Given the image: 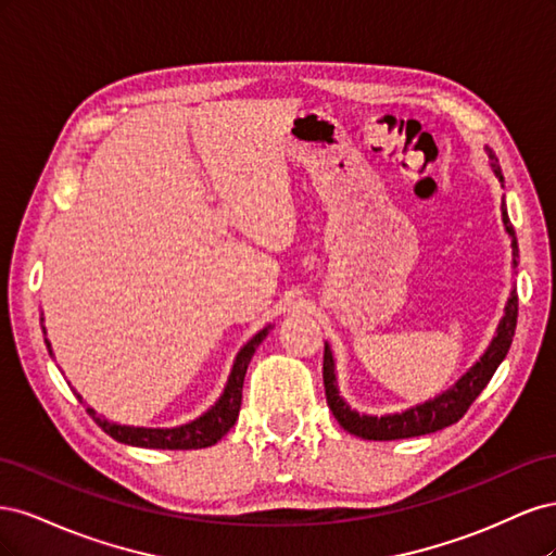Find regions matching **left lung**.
<instances>
[{
    "instance_id": "1",
    "label": "left lung",
    "mask_w": 556,
    "mask_h": 556,
    "mask_svg": "<svg viewBox=\"0 0 556 556\" xmlns=\"http://www.w3.org/2000/svg\"><path fill=\"white\" fill-rule=\"evenodd\" d=\"M486 155H490L492 169L498 176V180L503 182L501 176V166L496 155L486 148ZM501 215H503V225H506L508 237L513 239V266H517V257H519V248H517V237L515 229L510 225V217L506 211V201L501 204ZM515 327H517V290L510 292V299L506 304V315L498 323L496 336L492 339L490 348L484 350V355L480 357V362H476V366L470 368L466 376L459 378L457 384H452L447 392L439 394L431 401L419 403V406H413L403 413H394V415H359L357 410H352L348 403L341 399L339 394V384H336V366H333V355L331 348L325 343V364H323V378H325V394H327V403L329 410L333 413V417L339 419V425L359 435V439L366 441H396V439H413V435H425V433H433L439 429H445L454 422H459L464 417V413L470 408V403L478 399V394L484 390L486 382L492 380L494 371L498 368V364L506 359L513 336H515Z\"/></svg>"
}]
</instances>
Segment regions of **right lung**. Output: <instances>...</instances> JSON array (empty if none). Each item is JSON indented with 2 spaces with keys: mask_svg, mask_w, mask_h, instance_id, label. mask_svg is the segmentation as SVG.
<instances>
[{
  "mask_svg": "<svg viewBox=\"0 0 556 556\" xmlns=\"http://www.w3.org/2000/svg\"><path fill=\"white\" fill-rule=\"evenodd\" d=\"M268 329H271V325L252 336V339L241 348V352L237 355V362H233V366H231V374H229L223 396L215 401V406L211 410L197 417L190 425L174 427V429H146V427H127V425L109 422V419L99 417L92 408H88V413L94 422L111 435V439H115L117 443H125V445L150 447V450H199V447L215 445L233 427V422H237L239 410H241L243 378L248 371V364H250L252 355H255L257 345L266 339ZM46 345H48L50 355H53L48 339H46Z\"/></svg>",
  "mask_w": 556,
  "mask_h": 556,
  "instance_id": "1",
  "label": "right lung"
}]
</instances>
